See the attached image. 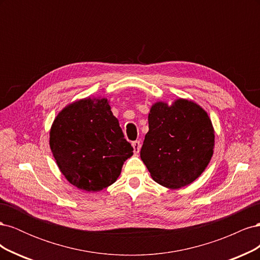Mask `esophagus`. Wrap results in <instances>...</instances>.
I'll return each mask as SVG.
<instances>
[{
	"label": "esophagus",
	"instance_id": "esophagus-1",
	"mask_svg": "<svg viewBox=\"0 0 260 260\" xmlns=\"http://www.w3.org/2000/svg\"><path fill=\"white\" fill-rule=\"evenodd\" d=\"M132 146H133V152H135V154H138L141 148L140 141H135V142H132Z\"/></svg>",
	"mask_w": 260,
	"mask_h": 260
}]
</instances>
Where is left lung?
<instances>
[{
  "instance_id": "left-lung-1",
  "label": "left lung",
  "mask_w": 260,
  "mask_h": 260,
  "mask_svg": "<svg viewBox=\"0 0 260 260\" xmlns=\"http://www.w3.org/2000/svg\"><path fill=\"white\" fill-rule=\"evenodd\" d=\"M214 145L215 132L207 113L194 102L179 99L171 106L164 102L152 106L140 155L154 181L180 188L202 175Z\"/></svg>"
}]
</instances>
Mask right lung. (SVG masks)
<instances>
[{"label":"right lung","instance_id":"1","mask_svg":"<svg viewBox=\"0 0 260 260\" xmlns=\"http://www.w3.org/2000/svg\"><path fill=\"white\" fill-rule=\"evenodd\" d=\"M106 99H83L66 106L50 132L51 151L73 185L98 192L113 184L133 154Z\"/></svg>","mask_w":260,"mask_h":260}]
</instances>
